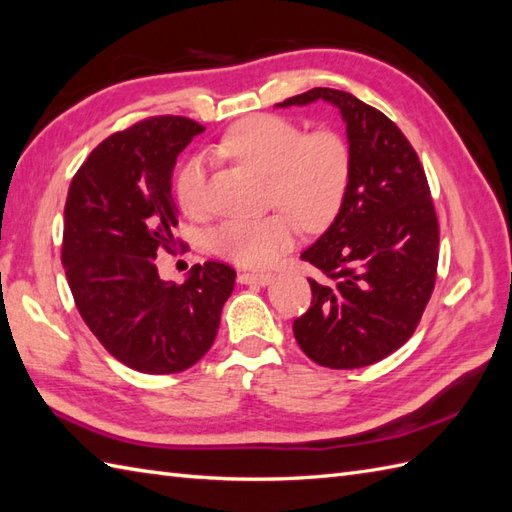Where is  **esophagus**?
Segmentation results:
<instances>
[{
    "instance_id": "obj_1",
    "label": "esophagus",
    "mask_w": 512,
    "mask_h": 512,
    "mask_svg": "<svg viewBox=\"0 0 512 512\" xmlns=\"http://www.w3.org/2000/svg\"><path fill=\"white\" fill-rule=\"evenodd\" d=\"M273 280V273H239L241 284H260L267 286Z\"/></svg>"
}]
</instances>
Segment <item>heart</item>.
<instances>
[{
  "label": "heart",
  "instance_id": "b5f03b06",
  "mask_svg": "<svg viewBox=\"0 0 512 512\" xmlns=\"http://www.w3.org/2000/svg\"><path fill=\"white\" fill-rule=\"evenodd\" d=\"M221 149L271 178L273 204L286 213L230 219L210 234V247L241 267H269L308 230L328 228L345 202L352 176L350 147L334 132L306 134L293 121L249 117L223 136ZM180 206L191 215L206 208V160L191 158L178 176Z\"/></svg>",
  "mask_w": 512,
  "mask_h": 512
}]
</instances>
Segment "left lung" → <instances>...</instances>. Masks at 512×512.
I'll return each mask as SVG.
<instances>
[{"instance_id":"1","label":"left lung","mask_w":512,"mask_h":512,"mask_svg":"<svg viewBox=\"0 0 512 512\" xmlns=\"http://www.w3.org/2000/svg\"><path fill=\"white\" fill-rule=\"evenodd\" d=\"M326 102L339 110L352 176L339 215L302 260L326 280H308L313 306L295 319L302 352L321 367L378 363L415 332L434 289L439 223L421 162L380 110L336 89H313L276 108Z\"/></svg>"}]
</instances>
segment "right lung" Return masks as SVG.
<instances>
[{"label": "right lung", "instance_id": "right-lung-1", "mask_svg": "<svg viewBox=\"0 0 512 512\" xmlns=\"http://www.w3.org/2000/svg\"><path fill=\"white\" fill-rule=\"evenodd\" d=\"M202 132L184 117L136 123L93 149L67 193L62 267L80 315L119 363L154 376L210 350L234 289V269L213 260L180 286L156 269L158 247L176 245V158Z\"/></svg>", "mask_w": 512, "mask_h": 512}]
</instances>
